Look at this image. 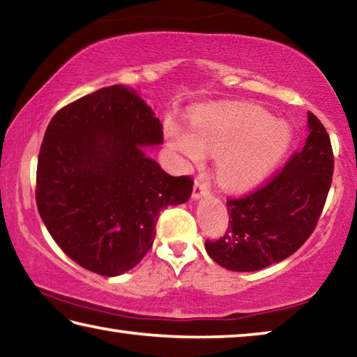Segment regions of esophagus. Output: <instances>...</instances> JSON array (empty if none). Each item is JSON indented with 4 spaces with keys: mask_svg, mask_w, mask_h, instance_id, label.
Wrapping results in <instances>:
<instances>
[{
    "mask_svg": "<svg viewBox=\"0 0 357 357\" xmlns=\"http://www.w3.org/2000/svg\"><path fill=\"white\" fill-rule=\"evenodd\" d=\"M209 193H211V192H209V189H208V185L204 184L203 181L197 179L195 184H193V193H192L193 200H202V198L208 197Z\"/></svg>",
    "mask_w": 357,
    "mask_h": 357,
    "instance_id": "obj_1",
    "label": "esophagus"
}]
</instances>
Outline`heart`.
<instances>
[{
    "label": "heart",
    "instance_id": "b5f03b06",
    "mask_svg": "<svg viewBox=\"0 0 357 357\" xmlns=\"http://www.w3.org/2000/svg\"><path fill=\"white\" fill-rule=\"evenodd\" d=\"M192 132L168 121L165 137L187 165L204 154L215 155L214 176L220 187L243 192L274 170L291 144V130L282 121L253 107H211L192 116Z\"/></svg>",
    "mask_w": 357,
    "mask_h": 357
}]
</instances>
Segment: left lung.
Here are the masks:
<instances>
[{"label":"left lung","mask_w":357,"mask_h":357,"mask_svg":"<svg viewBox=\"0 0 357 357\" xmlns=\"http://www.w3.org/2000/svg\"><path fill=\"white\" fill-rule=\"evenodd\" d=\"M304 148L261 189L227 202L231 220L225 234L206 241L208 255L228 271L253 273L299 249L317 227L331 189L334 155L328 132L307 114Z\"/></svg>","instance_id":"obj_1"}]
</instances>
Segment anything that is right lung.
Here are the masks:
<instances>
[{
    "instance_id": "obj_1",
    "label": "right lung",
    "mask_w": 357,
    "mask_h": 357,
    "mask_svg": "<svg viewBox=\"0 0 357 357\" xmlns=\"http://www.w3.org/2000/svg\"><path fill=\"white\" fill-rule=\"evenodd\" d=\"M162 124L135 89L113 84L61 108L45 130L36 203L70 259L116 277L146 255L159 213L189 200L193 181L165 173L144 148Z\"/></svg>"
}]
</instances>
